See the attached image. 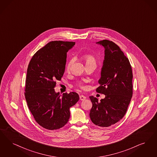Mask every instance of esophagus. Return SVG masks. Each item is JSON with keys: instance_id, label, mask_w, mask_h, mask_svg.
<instances>
[{"instance_id": "34e87169", "label": "esophagus", "mask_w": 157, "mask_h": 157, "mask_svg": "<svg viewBox=\"0 0 157 157\" xmlns=\"http://www.w3.org/2000/svg\"><path fill=\"white\" fill-rule=\"evenodd\" d=\"M79 99H80L81 101H84V100H85L86 99V98L85 96H83V95H81L79 96Z\"/></svg>"}]
</instances>
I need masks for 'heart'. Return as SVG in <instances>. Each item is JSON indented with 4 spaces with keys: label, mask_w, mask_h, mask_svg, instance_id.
<instances>
[{
    "label": "heart",
    "mask_w": 157,
    "mask_h": 157,
    "mask_svg": "<svg viewBox=\"0 0 157 157\" xmlns=\"http://www.w3.org/2000/svg\"><path fill=\"white\" fill-rule=\"evenodd\" d=\"M83 59H84L85 61L86 65H90V64H96V59H95V58H94V56H93L92 55H90V54H85V55L83 56ZM73 61H74L73 59H71L69 60V62H68L67 65V71H69V69H70V68H71V65H72V63H73ZM78 85L80 88H84L83 85L82 83H78Z\"/></svg>",
    "instance_id": "b5f03b06"
}]
</instances>
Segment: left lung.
I'll return each instance as SVG.
<instances>
[{
  "mask_svg": "<svg viewBox=\"0 0 157 157\" xmlns=\"http://www.w3.org/2000/svg\"><path fill=\"white\" fill-rule=\"evenodd\" d=\"M105 48V59L101 69L100 86L96 92L105 94L98 101L93 96L89 116L95 125L106 127L119 121L127 112L132 96V72L128 59L113 41L97 42Z\"/></svg>",
  "mask_w": 157,
  "mask_h": 157,
  "instance_id": "8db88e82",
  "label": "left lung"
}]
</instances>
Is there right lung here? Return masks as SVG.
Masks as SVG:
<instances>
[{"mask_svg":"<svg viewBox=\"0 0 157 157\" xmlns=\"http://www.w3.org/2000/svg\"><path fill=\"white\" fill-rule=\"evenodd\" d=\"M75 42L54 41L46 44L32 57L25 79V98L34 118L48 130L59 129L70 117L69 109L79 97L76 92L61 96L54 88L65 69L67 53Z\"/></svg>","mask_w":157,"mask_h":157,"instance_id":"1","label":"right lung"}]
</instances>
